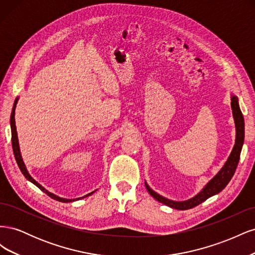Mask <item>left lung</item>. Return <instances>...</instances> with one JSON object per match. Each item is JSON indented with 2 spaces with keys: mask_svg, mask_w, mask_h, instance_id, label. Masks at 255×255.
I'll return each instance as SVG.
<instances>
[{
  "mask_svg": "<svg viewBox=\"0 0 255 255\" xmlns=\"http://www.w3.org/2000/svg\"><path fill=\"white\" fill-rule=\"evenodd\" d=\"M231 100H232L231 106H232V110H233V116H234L235 126H236V140H235L234 148L232 152H231L225 166H223L221 168V170L205 185V187L200 191L197 196L187 200V201L176 202V201H172V200L166 199L164 197H161L160 195L156 194L154 190H152L148 186V184L145 183V187L148 189L149 194L154 199H156L158 202L163 203L167 206H170L172 208H175V210H180V211L189 210V208H192L199 204H201L210 197L218 194V192H220L227 186L228 183L231 181V179H232V176L235 173L236 167L238 165L239 157H241V152H242L244 138H245V122H244V116L242 114V111L239 109L237 97L232 96V99Z\"/></svg>",
  "mask_w": 255,
  "mask_h": 255,
  "instance_id": "1",
  "label": "left lung"
}]
</instances>
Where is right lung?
<instances>
[{"label": "right lung", "instance_id": "right-lung-1", "mask_svg": "<svg viewBox=\"0 0 255 255\" xmlns=\"http://www.w3.org/2000/svg\"><path fill=\"white\" fill-rule=\"evenodd\" d=\"M17 102H18V99L16 100V101H14V104H13V107H12V112H11V116H10V127H11V143H12V150H13V154H14V158H16V160H17V164H18V166H19V168H20L21 172L23 173V175H24L29 182H32L33 184H35L38 188H39L40 190H42L43 192H45V194H47L49 197H51L52 199L56 200V201H59V202H72V201H74V200H71V199L59 198V197L55 196L54 194H51L50 191H48L47 189L43 188L39 183H37V182L33 179V177L29 175V173L27 172L26 167H25L24 163H23V159H22L21 153H20L19 142H18V136H17V128H16V122H14V110H16ZM94 192H95V191H92V192H90V194L86 195L85 197H88V196L94 194ZM85 197H83V198H85ZM79 199H80V198H79ZM79 199H78V200H79Z\"/></svg>", "mask_w": 255, "mask_h": 255}]
</instances>
